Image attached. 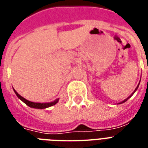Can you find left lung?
Wrapping results in <instances>:
<instances>
[{
	"label": "left lung",
	"instance_id": "8db88e82",
	"mask_svg": "<svg viewBox=\"0 0 148 148\" xmlns=\"http://www.w3.org/2000/svg\"><path fill=\"white\" fill-rule=\"evenodd\" d=\"M138 86H139V84H138V86H137V88H135V90H134V92L132 93V95H130V96H129V97H127V99H125V100H124V101H121V103H124V102H125V101H127V99H130V97H132V95L134 94V92H136V90H137V89H138Z\"/></svg>",
	"mask_w": 148,
	"mask_h": 148
}]
</instances>
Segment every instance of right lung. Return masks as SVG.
Wrapping results in <instances>:
<instances>
[{"label":"right lung","mask_w":148,"mask_h":148,"mask_svg":"<svg viewBox=\"0 0 148 148\" xmlns=\"http://www.w3.org/2000/svg\"><path fill=\"white\" fill-rule=\"evenodd\" d=\"M14 92H15V94L16 95V96L18 97L21 101H23L26 105H27V106H29V107L34 108H41V109H42V108H48V107H50V106H54V105H56V104L58 102V101H59V99H56V100H55V101H52V102H48V103H36V102H33V101H28V100H27L26 99L23 98L21 95H20L18 93L16 92L15 90H14Z\"/></svg>","instance_id":"right-lung-1"}]
</instances>
